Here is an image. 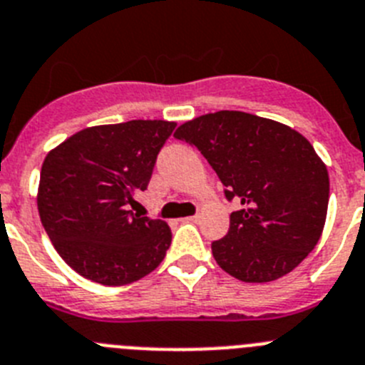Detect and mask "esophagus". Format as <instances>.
I'll list each match as a JSON object with an SVG mask.
<instances>
[{
  "label": "esophagus",
  "mask_w": 365,
  "mask_h": 365,
  "mask_svg": "<svg viewBox=\"0 0 365 365\" xmlns=\"http://www.w3.org/2000/svg\"><path fill=\"white\" fill-rule=\"evenodd\" d=\"M198 220H200V215H195V216H189L187 222H198Z\"/></svg>",
  "instance_id": "esophagus-1"
}]
</instances>
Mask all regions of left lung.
Returning <instances> with one entry per match:
<instances>
[{
    "mask_svg": "<svg viewBox=\"0 0 365 365\" xmlns=\"http://www.w3.org/2000/svg\"><path fill=\"white\" fill-rule=\"evenodd\" d=\"M175 138L196 147L225 198L240 202L227 235L211 244L223 271L264 284L313 251L326 223L329 175L300 133L255 114L220 110L180 125Z\"/></svg>",
    "mask_w": 365,
    "mask_h": 365,
    "instance_id": "left-lung-1",
    "label": "left lung"
}]
</instances>
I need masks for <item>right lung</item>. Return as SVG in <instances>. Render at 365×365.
<instances>
[{"label": "right lung", "mask_w": 365, "mask_h": 365, "mask_svg": "<svg viewBox=\"0 0 365 365\" xmlns=\"http://www.w3.org/2000/svg\"><path fill=\"white\" fill-rule=\"evenodd\" d=\"M176 123L133 120L72 134L45 158L38 211L60 256L103 285L140 280L162 264L170 227L133 212Z\"/></svg>", "instance_id": "right-lung-1"}]
</instances>
